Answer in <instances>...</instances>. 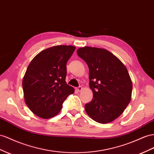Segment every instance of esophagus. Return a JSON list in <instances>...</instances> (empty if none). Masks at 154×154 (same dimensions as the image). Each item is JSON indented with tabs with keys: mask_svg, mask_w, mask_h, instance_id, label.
<instances>
[{
	"mask_svg": "<svg viewBox=\"0 0 154 154\" xmlns=\"http://www.w3.org/2000/svg\"><path fill=\"white\" fill-rule=\"evenodd\" d=\"M76 90L77 91H78V92H80V91H81L82 90V86H79V87H76Z\"/></svg>",
	"mask_w": 154,
	"mask_h": 154,
	"instance_id": "obj_1",
	"label": "esophagus"
}]
</instances>
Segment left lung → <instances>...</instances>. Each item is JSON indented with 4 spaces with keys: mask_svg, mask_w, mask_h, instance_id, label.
<instances>
[{
    "mask_svg": "<svg viewBox=\"0 0 154 154\" xmlns=\"http://www.w3.org/2000/svg\"><path fill=\"white\" fill-rule=\"evenodd\" d=\"M89 70L92 100L85 105L86 113L99 123L113 121L131 100L132 82L126 67L105 49L85 47L77 50Z\"/></svg>",
    "mask_w": 154,
    "mask_h": 154,
    "instance_id": "left-lung-1",
    "label": "left lung"
}]
</instances>
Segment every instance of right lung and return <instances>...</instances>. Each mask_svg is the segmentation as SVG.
<instances>
[{
	"label": "right lung",
	"instance_id": "obj_1",
	"mask_svg": "<svg viewBox=\"0 0 154 154\" xmlns=\"http://www.w3.org/2000/svg\"><path fill=\"white\" fill-rule=\"evenodd\" d=\"M74 51L70 45L52 47L39 52L29 64L23 80L24 100L38 117H54L74 92L65 81L66 65Z\"/></svg>",
	"mask_w": 154,
	"mask_h": 154
}]
</instances>
